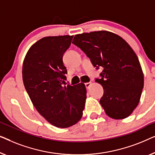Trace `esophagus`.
Wrapping results in <instances>:
<instances>
[{"mask_svg": "<svg viewBox=\"0 0 155 155\" xmlns=\"http://www.w3.org/2000/svg\"><path fill=\"white\" fill-rule=\"evenodd\" d=\"M91 84H92V83H91V82L86 83V84H85V86H86V89H89V88H90V86H91Z\"/></svg>", "mask_w": 155, "mask_h": 155, "instance_id": "34e87169", "label": "esophagus"}]
</instances>
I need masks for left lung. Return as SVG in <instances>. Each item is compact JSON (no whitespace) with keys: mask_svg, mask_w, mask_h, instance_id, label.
I'll use <instances>...</instances> for the list:
<instances>
[{"mask_svg":"<svg viewBox=\"0 0 155 155\" xmlns=\"http://www.w3.org/2000/svg\"><path fill=\"white\" fill-rule=\"evenodd\" d=\"M72 43L90 58L97 69L104 94L100 104L110 118L125 119L138 106L144 86L140 62L134 50L121 36L107 31L75 35Z\"/></svg>","mask_w":155,"mask_h":155,"instance_id":"left-lung-1","label":"left lung"}]
</instances>
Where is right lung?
<instances>
[{
  "mask_svg": "<svg viewBox=\"0 0 155 155\" xmlns=\"http://www.w3.org/2000/svg\"><path fill=\"white\" fill-rule=\"evenodd\" d=\"M73 36H48L31 45L25 56L22 78L39 114L52 125L67 128L81 119L86 99L83 83L63 86L67 73L62 57Z\"/></svg>",
  "mask_w": 155,
  "mask_h": 155,
  "instance_id": "1",
  "label": "right lung"
}]
</instances>
